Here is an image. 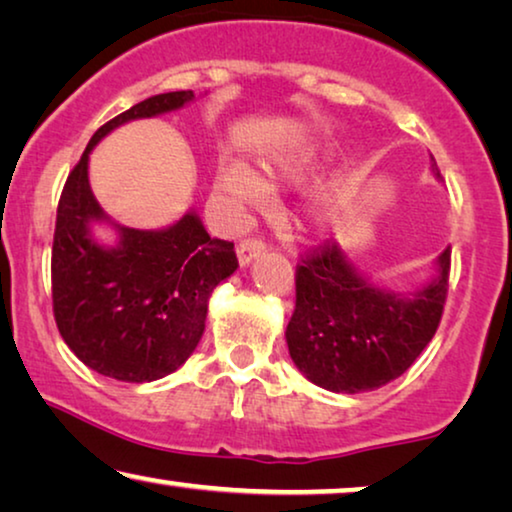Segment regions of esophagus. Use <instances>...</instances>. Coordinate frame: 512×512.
<instances>
[{"instance_id":"34e87169","label":"esophagus","mask_w":512,"mask_h":512,"mask_svg":"<svg viewBox=\"0 0 512 512\" xmlns=\"http://www.w3.org/2000/svg\"><path fill=\"white\" fill-rule=\"evenodd\" d=\"M264 248H266V243L262 239H255V236H248V239H243L239 243V248H236V255H239L241 266H246L255 255L264 253Z\"/></svg>"}]
</instances>
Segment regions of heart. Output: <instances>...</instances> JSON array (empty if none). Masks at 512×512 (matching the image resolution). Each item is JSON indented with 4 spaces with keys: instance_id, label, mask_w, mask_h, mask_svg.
Listing matches in <instances>:
<instances>
[{
    "instance_id": "heart-1",
    "label": "heart",
    "mask_w": 512,
    "mask_h": 512,
    "mask_svg": "<svg viewBox=\"0 0 512 512\" xmlns=\"http://www.w3.org/2000/svg\"><path fill=\"white\" fill-rule=\"evenodd\" d=\"M317 167V151L310 147V144H301V147L287 149L271 158L269 163L264 165L266 177L269 181H303L308 179ZM220 186H223L227 193H230L236 202L241 204H262L266 200V186L264 181L257 177V174L250 170V167L241 163H230L220 174ZM333 216V197L331 193H322L315 197V202L310 204L308 209V220L312 225L324 227L329 225Z\"/></svg>"
}]
</instances>
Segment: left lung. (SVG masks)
Here are the masks:
<instances>
[{"label": "left lung", "instance_id": "left-lung-1", "mask_svg": "<svg viewBox=\"0 0 512 512\" xmlns=\"http://www.w3.org/2000/svg\"><path fill=\"white\" fill-rule=\"evenodd\" d=\"M432 172L439 177L432 158ZM451 278V248L437 278L414 294H393L358 276L338 243L324 241L296 264L289 356L312 384L333 393L386 386L411 368L439 329Z\"/></svg>", "mask_w": 512, "mask_h": 512}]
</instances>
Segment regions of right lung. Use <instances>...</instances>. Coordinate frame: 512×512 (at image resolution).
I'll return each mask as SVG.
<instances>
[{
    "instance_id": "right-lung-1",
    "label": "right lung",
    "mask_w": 512,
    "mask_h": 512,
    "mask_svg": "<svg viewBox=\"0 0 512 512\" xmlns=\"http://www.w3.org/2000/svg\"><path fill=\"white\" fill-rule=\"evenodd\" d=\"M195 94L167 91L117 114L91 135L64 183L52 239V312L71 352L98 375L142 384L170 375L200 342L213 287L239 266L234 243L213 239L195 213L160 232L119 227L103 248L89 223L103 220L87 163L94 144L131 119L181 108Z\"/></svg>"
}]
</instances>
